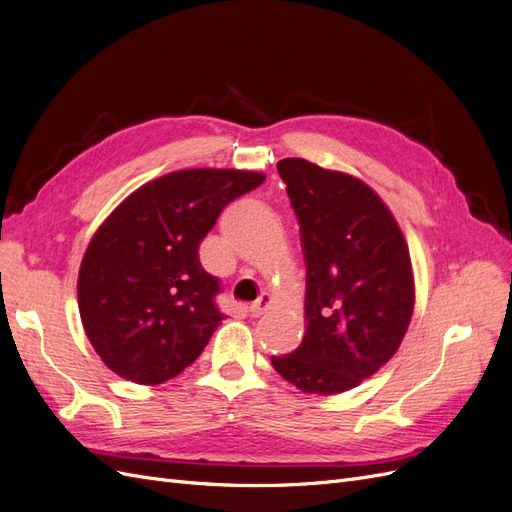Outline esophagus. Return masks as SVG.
<instances>
[{
    "label": "esophagus",
    "instance_id": "obj_1",
    "mask_svg": "<svg viewBox=\"0 0 512 512\" xmlns=\"http://www.w3.org/2000/svg\"><path fill=\"white\" fill-rule=\"evenodd\" d=\"M273 305V299H271V294L269 292H262L260 297L250 305V314L254 316V318H258V316H262L267 312V309Z\"/></svg>",
    "mask_w": 512,
    "mask_h": 512
}]
</instances>
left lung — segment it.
<instances>
[{"label":"left lung","mask_w":512,"mask_h":512,"mask_svg":"<svg viewBox=\"0 0 512 512\" xmlns=\"http://www.w3.org/2000/svg\"><path fill=\"white\" fill-rule=\"evenodd\" d=\"M305 258V335L277 374L303 393L337 395L393 359L414 312L408 241L376 190L303 158L277 162Z\"/></svg>","instance_id":"8db88e82"}]
</instances>
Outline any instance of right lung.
<instances>
[{
    "instance_id": "1",
    "label": "right lung",
    "mask_w": 512,
    "mask_h": 512,
    "mask_svg": "<svg viewBox=\"0 0 512 512\" xmlns=\"http://www.w3.org/2000/svg\"><path fill=\"white\" fill-rule=\"evenodd\" d=\"M239 168H188L126 196L98 226L81 260L79 314L102 363L136 384L179 376L224 316L220 284L198 245L230 200L265 181Z\"/></svg>"
}]
</instances>
